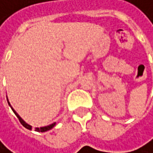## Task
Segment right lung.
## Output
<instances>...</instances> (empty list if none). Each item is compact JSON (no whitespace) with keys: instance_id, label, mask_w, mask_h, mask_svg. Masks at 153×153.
Segmentation results:
<instances>
[{"instance_id":"add662e5","label":"right lung","mask_w":153,"mask_h":153,"mask_svg":"<svg viewBox=\"0 0 153 153\" xmlns=\"http://www.w3.org/2000/svg\"><path fill=\"white\" fill-rule=\"evenodd\" d=\"M7 101H8V98H7ZM8 104H9V105L11 106V108H12V110L13 111V113L15 114V116L18 117V119H19V121L21 122V124L25 128H27V129H32V126H30L29 124H27V123L25 122V121H24V119L16 113V111L12 107V105H11V104H10V102L8 101ZM56 126V122H54V123H52V124H50V125H48V126H45V127H41V128H36V131H38V132H46V131H48V130H50L51 128H53L54 127Z\"/></svg>"}]
</instances>
